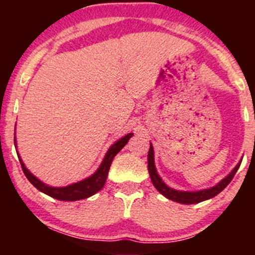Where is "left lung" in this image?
Segmentation results:
<instances>
[{
  "mask_svg": "<svg viewBox=\"0 0 255 255\" xmlns=\"http://www.w3.org/2000/svg\"><path fill=\"white\" fill-rule=\"evenodd\" d=\"M242 160H240V163H238V165L233 169V171L228 175L227 177H224L221 182H218L216 186L211 187V188L207 189H201V191H197V192H182V191H177V189H172L169 186L163 182V180L160 178L159 175H158L156 165H154V153H153V146L150 144V150H148V154H147V169L148 172H150V177L153 186L156 187V189L162 195H164L165 198L170 199L172 201H176V203L180 204H184V205H192V204H198L201 203V201L209 200L213 197L221 193L228 184L230 183V181L233 180L234 175L236 174L238 169L241 165Z\"/></svg>",
  "mask_w": 255,
  "mask_h": 255,
  "instance_id": "obj_1",
  "label": "left lung"
}]
</instances>
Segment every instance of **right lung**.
I'll return each mask as SVG.
<instances>
[{
  "label": "right lung",
  "mask_w": 255,
  "mask_h": 255,
  "mask_svg": "<svg viewBox=\"0 0 255 255\" xmlns=\"http://www.w3.org/2000/svg\"><path fill=\"white\" fill-rule=\"evenodd\" d=\"M131 135H133V133L127 134V135H125L124 137H121V139L118 140L115 144L110 146V148L108 150L107 154H105L103 162H102V164L99 165V168L97 169V171H96L95 174L91 175L90 177L85 178L83 181H79V182L72 183L66 187H51L49 186V184H45L44 182H42V181L38 180L33 174H31V172L28 171V169L25 166L24 162H22L20 156L17 157H19L20 164H21L22 171H24L25 176L27 177V180L30 181L34 187H36L38 191L44 193V194L49 195V197L57 199V200H62V201L81 200V199H86L91 197V195L96 194V193L99 192L102 188H103L105 181H107L108 172H109L111 162H113L114 157H115L116 154L122 150V147L127 144L128 140L130 139ZM14 145H16L15 137H14Z\"/></svg>",
  "instance_id": "1"
}]
</instances>
